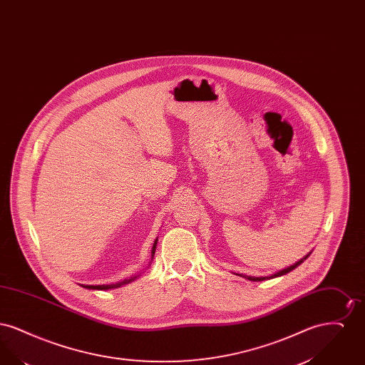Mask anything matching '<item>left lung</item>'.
Returning <instances> with one entry per match:
<instances>
[{
  "label": "left lung",
  "instance_id": "1",
  "mask_svg": "<svg viewBox=\"0 0 365 365\" xmlns=\"http://www.w3.org/2000/svg\"><path fill=\"white\" fill-rule=\"evenodd\" d=\"M299 264H301V260L298 261V262H295V264H293L292 267H287V268H284V269L279 271V272H277V274L271 275V277H247V275H243V277H245L246 279H249V280H253V282H261V280H265V279L277 278V277H282V275H286V274H289L290 271H293L295 267H298Z\"/></svg>",
  "mask_w": 365,
  "mask_h": 365
}]
</instances>
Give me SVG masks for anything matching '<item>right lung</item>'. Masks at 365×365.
Listing matches in <instances>:
<instances>
[{"label": "right lung", "instance_id": "1", "mask_svg": "<svg viewBox=\"0 0 365 365\" xmlns=\"http://www.w3.org/2000/svg\"><path fill=\"white\" fill-rule=\"evenodd\" d=\"M156 245L157 240L153 243V247H152V257L155 256V252H156ZM134 279H137V277H133V278L130 279H124L123 282H119V283H112V284H82V287H86V289H90V290H109V289H118V287H120V286H124V284H127V283H130V282H133Z\"/></svg>", "mask_w": 365, "mask_h": 365}]
</instances>
